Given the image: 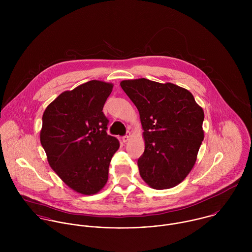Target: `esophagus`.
Listing matches in <instances>:
<instances>
[{"label":"esophagus","mask_w":252,"mask_h":252,"mask_svg":"<svg viewBox=\"0 0 252 252\" xmlns=\"http://www.w3.org/2000/svg\"><path fill=\"white\" fill-rule=\"evenodd\" d=\"M130 138H131V133L130 132H128L123 138H122V141H123V143H127L129 140H130Z\"/></svg>","instance_id":"1"}]
</instances>
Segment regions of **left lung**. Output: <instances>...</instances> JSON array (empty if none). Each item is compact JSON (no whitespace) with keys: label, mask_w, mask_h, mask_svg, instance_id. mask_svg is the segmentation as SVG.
I'll return each instance as SVG.
<instances>
[{"label":"left lung","mask_w":252,"mask_h":252,"mask_svg":"<svg viewBox=\"0 0 252 252\" xmlns=\"http://www.w3.org/2000/svg\"><path fill=\"white\" fill-rule=\"evenodd\" d=\"M120 86L140 112L144 152L138 160L151 188L177 186L191 172L204 140V110L193 95L174 83L146 78L122 80Z\"/></svg>","instance_id":"left-lung-1"}]
</instances>
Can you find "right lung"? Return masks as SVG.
<instances>
[{"label":"right lung","mask_w":252,"mask_h":252,"mask_svg":"<svg viewBox=\"0 0 252 252\" xmlns=\"http://www.w3.org/2000/svg\"><path fill=\"white\" fill-rule=\"evenodd\" d=\"M113 84L90 80L61 93L45 108L39 134L52 170L70 188L94 195L106 185L108 167L119 148L107 133L104 105Z\"/></svg>","instance_id":"1"}]
</instances>
